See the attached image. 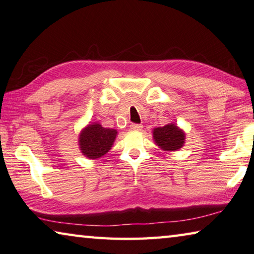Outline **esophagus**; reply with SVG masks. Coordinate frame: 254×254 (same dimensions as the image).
<instances>
[{
    "label": "esophagus",
    "mask_w": 254,
    "mask_h": 254,
    "mask_svg": "<svg viewBox=\"0 0 254 254\" xmlns=\"http://www.w3.org/2000/svg\"><path fill=\"white\" fill-rule=\"evenodd\" d=\"M143 128V126L142 125H139V124H131L130 125V129L131 130H140Z\"/></svg>",
    "instance_id": "obj_1"
}]
</instances>
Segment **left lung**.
Masks as SVG:
<instances>
[{"instance_id": "8db88e82", "label": "left lung", "mask_w": 254, "mask_h": 254, "mask_svg": "<svg viewBox=\"0 0 254 254\" xmlns=\"http://www.w3.org/2000/svg\"><path fill=\"white\" fill-rule=\"evenodd\" d=\"M153 138H154L157 146L163 151H178L185 144L186 135L174 124H168L163 127H157L153 129Z\"/></svg>"}]
</instances>
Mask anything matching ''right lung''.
I'll return each mask as SVG.
<instances>
[{
    "instance_id": "add662e5",
    "label": "right lung",
    "mask_w": 254,
    "mask_h": 254,
    "mask_svg": "<svg viewBox=\"0 0 254 254\" xmlns=\"http://www.w3.org/2000/svg\"><path fill=\"white\" fill-rule=\"evenodd\" d=\"M117 130L105 128L100 124H90L78 136V145L83 155L88 159H99L110 151Z\"/></svg>"
}]
</instances>
